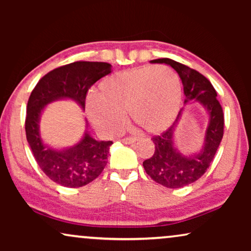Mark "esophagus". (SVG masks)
Returning <instances> with one entry per match:
<instances>
[{
  "label": "esophagus",
  "instance_id": "obj_1",
  "mask_svg": "<svg viewBox=\"0 0 251 251\" xmlns=\"http://www.w3.org/2000/svg\"><path fill=\"white\" fill-rule=\"evenodd\" d=\"M137 140H138L137 137H128V138L122 139V143L123 144H133V143H136Z\"/></svg>",
  "mask_w": 251,
  "mask_h": 251
}]
</instances>
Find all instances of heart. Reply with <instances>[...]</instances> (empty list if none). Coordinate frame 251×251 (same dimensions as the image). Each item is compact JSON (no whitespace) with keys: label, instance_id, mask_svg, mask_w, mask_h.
<instances>
[{"label":"heart","instance_id":"heart-1","mask_svg":"<svg viewBox=\"0 0 251 251\" xmlns=\"http://www.w3.org/2000/svg\"><path fill=\"white\" fill-rule=\"evenodd\" d=\"M180 104L176 72L167 66H142L104 78L97 95L85 101V113L92 126L107 136L123 129L126 112L146 132L160 133L173 125Z\"/></svg>","mask_w":251,"mask_h":251}]
</instances>
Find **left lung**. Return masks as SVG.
<instances>
[{"instance_id": "obj_1", "label": "left lung", "mask_w": 251, "mask_h": 251, "mask_svg": "<svg viewBox=\"0 0 251 251\" xmlns=\"http://www.w3.org/2000/svg\"><path fill=\"white\" fill-rule=\"evenodd\" d=\"M152 64L169 65L179 75L184 88V105L199 102L207 113L208 125L203 144L198 152L181 153L175 142V131L186 108L178 113L174 125L162 135L153 137L155 152L143 162L146 174L156 183L168 188H180L198 180L212 162L224 133V114L217 100V92L210 81L188 66L169 58L151 60Z\"/></svg>"}]
</instances>
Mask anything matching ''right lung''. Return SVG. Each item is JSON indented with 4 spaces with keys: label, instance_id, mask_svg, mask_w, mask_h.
<instances>
[{
    "label": "right lung",
    "instance_id": "right-lung-1",
    "mask_svg": "<svg viewBox=\"0 0 251 251\" xmlns=\"http://www.w3.org/2000/svg\"><path fill=\"white\" fill-rule=\"evenodd\" d=\"M111 72V64L75 61L44 75L29 96L25 122L27 142L43 173L61 186L82 187L95 180L107 164L113 142L92 138L85 120L84 133L76 144L56 149L42 139L41 115L51 102L66 99L75 101L84 111L89 89Z\"/></svg>",
    "mask_w": 251,
    "mask_h": 251
}]
</instances>
